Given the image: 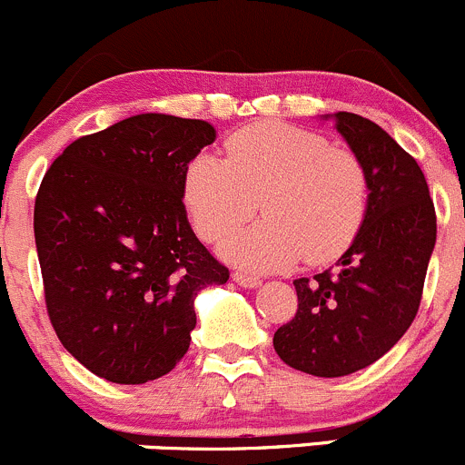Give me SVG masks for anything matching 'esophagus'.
Listing matches in <instances>:
<instances>
[{
    "mask_svg": "<svg viewBox=\"0 0 465 465\" xmlns=\"http://www.w3.org/2000/svg\"><path fill=\"white\" fill-rule=\"evenodd\" d=\"M232 276H233V281H236L238 285H242V288H256V285H261V279H259V276L247 274V272L236 270V272H233Z\"/></svg>",
    "mask_w": 465,
    "mask_h": 465,
    "instance_id": "esophagus-1",
    "label": "esophagus"
}]
</instances>
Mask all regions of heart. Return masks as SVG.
Instances as JSON below:
<instances>
[{
    "mask_svg": "<svg viewBox=\"0 0 465 465\" xmlns=\"http://www.w3.org/2000/svg\"><path fill=\"white\" fill-rule=\"evenodd\" d=\"M200 238L227 241L254 215L265 218L224 245L254 270L303 261L320 265L344 254L369 209V173L349 148L315 130L261 121L224 139V159L200 153L182 182Z\"/></svg>",
    "mask_w": 465,
    "mask_h": 465,
    "instance_id": "obj_1",
    "label": "heart"
}]
</instances>
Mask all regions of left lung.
Here are the masks:
<instances>
[{"instance_id": "left-lung-1", "label": "left lung", "mask_w": 465, "mask_h": 465, "mask_svg": "<svg viewBox=\"0 0 465 465\" xmlns=\"http://www.w3.org/2000/svg\"><path fill=\"white\" fill-rule=\"evenodd\" d=\"M337 130L369 173V209L353 245L312 279H297V315L274 332L288 367L340 378L382 358L414 322L436 242L423 171L380 125L337 112Z\"/></svg>"}]
</instances>
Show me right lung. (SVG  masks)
<instances>
[{
    "instance_id": "add662e5",
    "label": "right lung",
    "mask_w": 465,
    "mask_h": 465,
    "mask_svg": "<svg viewBox=\"0 0 465 465\" xmlns=\"http://www.w3.org/2000/svg\"><path fill=\"white\" fill-rule=\"evenodd\" d=\"M206 121L137 114L64 148L35 195L46 312L98 378L142 384L184 358L193 299L229 270L186 220L182 182L213 143Z\"/></svg>"
}]
</instances>
